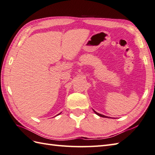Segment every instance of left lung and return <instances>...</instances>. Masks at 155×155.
I'll list each match as a JSON object with an SVG mask.
<instances>
[{
	"mask_svg": "<svg viewBox=\"0 0 155 155\" xmlns=\"http://www.w3.org/2000/svg\"><path fill=\"white\" fill-rule=\"evenodd\" d=\"M94 110V112H95V114H96L97 115V116H101V117H103V118H110L108 116H104V115H102V114H99V113H97V112H96L95 110Z\"/></svg>",
	"mask_w": 155,
	"mask_h": 155,
	"instance_id": "left-lung-1",
	"label": "left lung"
}]
</instances>
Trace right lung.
I'll use <instances>...</instances> for the list:
<instances>
[{"label": "right lung", "instance_id": "1", "mask_svg": "<svg viewBox=\"0 0 155 155\" xmlns=\"http://www.w3.org/2000/svg\"><path fill=\"white\" fill-rule=\"evenodd\" d=\"M61 114V113H59V114ZM59 114H58V115H59ZM58 115H57V116H58Z\"/></svg>", "mask_w": 155, "mask_h": 155}]
</instances>
